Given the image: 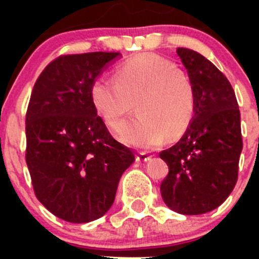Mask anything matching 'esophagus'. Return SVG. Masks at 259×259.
Here are the masks:
<instances>
[{
    "mask_svg": "<svg viewBox=\"0 0 259 259\" xmlns=\"http://www.w3.org/2000/svg\"><path fill=\"white\" fill-rule=\"evenodd\" d=\"M150 159H152V157L146 153H140V154L136 155V162H139V163H144V162H148Z\"/></svg>",
    "mask_w": 259,
    "mask_h": 259,
    "instance_id": "34e87169",
    "label": "esophagus"
}]
</instances>
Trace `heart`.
I'll use <instances>...</instances> for the list:
<instances>
[{
    "mask_svg": "<svg viewBox=\"0 0 259 259\" xmlns=\"http://www.w3.org/2000/svg\"><path fill=\"white\" fill-rule=\"evenodd\" d=\"M89 100L111 130L120 127L136 102L139 116L123 125L118 139L146 150L162 145L170 132L172 136L184 134L196 110L191 77L171 61L152 53L127 59L115 70V81L93 80Z\"/></svg>",
    "mask_w": 259,
    "mask_h": 259,
    "instance_id": "1",
    "label": "heart"
}]
</instances>
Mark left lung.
I'll use <instances>...</instances> for the list:
<instances>
[{
    "mask_svg": "<svg viewBox=\"0 0 259 259\" xmlns=\"http://www.w3.org/2000/svg\"><path fill=\"white\" fill-rule=\"evenodd\" d=\"M176 53L193 83L196 110L182 139L159 153L168 166L161 194L179 214H205L221 206L236 185L240 110L232 85L209 59L187 48Z\"/></svg>",
    "mask_w": 259,
    "mask_h": 259,
    "instance_id": "obj_1",
    "label": "left lung"
}]
</instances>
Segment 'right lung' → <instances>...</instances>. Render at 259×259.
<instances>
[{
  "label": "right lung",
  "instance_id": "obj_1",
  "mask_svg": "<svg viewBox=\"0 0 259 259\" xmlns=\"http://www.w3.org/2000/svg\"><path fill=\"white\" fill-rule=\"evenodd\" d=\"M119 53L62 56L36 80L26 115V162L35 194L52 214L88 223L106 214L120 176L135 161L97 116L89 100L95 79Z\"/></svg>",
  "mask_w": 259,
  "mask_h": 259
}]
</instances>
